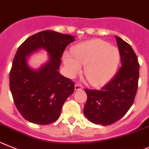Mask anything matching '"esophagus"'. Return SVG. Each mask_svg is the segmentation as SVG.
<instances>
[{"mask_svg":"<svg viewBox=\"0 0 149 149\" xmlns=\"http://www.w3.org/2000/svg\"><path fill=\"white\" fill-rule=\"evenodd\" d=\"M83 89V87L81 86V84H78V83H76V84H75V90L76 91H79V90H82Z\"/></svg>","mask_w":149,"mask_h":149,"instance_id":"1","label":"esophagus"}]
</instances>
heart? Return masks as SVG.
Instances as JSON below:
<instances>
[{"mask_svg":"<svg viewBox=\"0 0 149 149\" xmlns=\"http://www.w3.org/2000/svg\"><path fill=\"white\" fill-rule=\"evenodd\" d=\"M71 54L65 53L63 57L68 76H76L81 71V65H85L84 76L93 86L108 82L116 73L120 61L119 49L101 40L76 45L72 48Z\"/></svg>","mask_w":149,"mask_h":149,"instance_id":"obj_1","label":"heart"}]
</instances>
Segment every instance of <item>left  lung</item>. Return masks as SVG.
Listing matches in <instances>:
<instances>
[{"label": "left lung", "mask_w": 149, "mask_h": 149, "mask_svg": "<svg viewBox=\"0 0 149 149\" xmlns=\"http://www.w3.org/2000/svg\"><path fill=\"white\" fill-rule=\"evenodd\" d=\"M121 65L116 74L101 90L85 88L88 99L84 116L91 123L108 125L120 120L133 104L138 88L140 65L130 45L116 36Z\"/></svg>", "instance_id": "left-lung-1"}]
</instances>
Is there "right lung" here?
Masks as SVG:
<instances>
[{"label":"right lung","mask_w":149,"mask_h":149,"mask_svg":"<svg viewBox=\"0 0 149 149\" xmlns=\"http://www.w3.org/2000/svg\"><path fill=\"white\" fill-rule=\"evenodd\" d=\"M74 41L70 35L46 30L31 36L18 47L9 73V88L16 108L27 121L48 125L59 117L75 84L58 69L66 47ZM38 49H46L50 59L36 71L28 66L26 58Z\"/></svg>","instance_id":"1"}]
</instances>
